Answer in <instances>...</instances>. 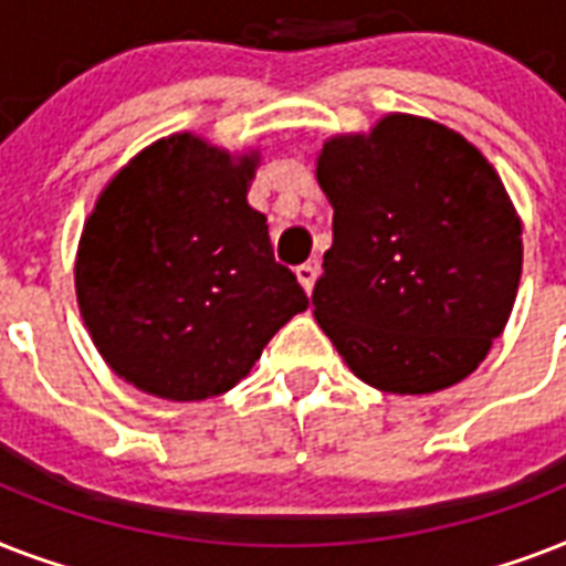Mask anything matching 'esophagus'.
Returning a JSON list of instances; mask_svg holds the SVG:
<instances>
[{
    "mask_svg": "<svg viewBox=\"0 0 566 566\" xmlns=\"http://www.w3.org/2000/svg\"><path fill=\"white\" fill-rule=\"evenodd\" d=\"M296 279H300L302 291L311 293V291H314V282H317V266H314V264L296 266Z\"/></svg>",
    "mask_w": 566,
    "mask_h": 566,
    "instance_id": "obj_1",
    "label": "esophagus"
}]
</instances>
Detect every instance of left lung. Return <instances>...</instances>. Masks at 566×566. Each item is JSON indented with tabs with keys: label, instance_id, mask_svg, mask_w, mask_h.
Wrapping results in <instances>:
<instances>
[{
	"label": "left lung",
	"instance_id": "1",
	"mask_svg": "<svg viewBox=\"0 0 566 566\" xmlns=\"http://www.w3.org/2000/svg\"><path fill=\"white\" fill-rule=\"evenodd\" d=\"M317 181L335 208L314 317L355 376L399 396L458 385L509 323L523 222L464 135L387 114L332 135Z\"/></svg>",
	"mask_w": 566,
	"mask_h": 566
}]
</instances>
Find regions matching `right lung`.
Returning a JSON list of instances; mask_svg holds the SVG:
<instances>
[{
	"instance_id": "obj_1",
	"label": "right lung",
	"mask_w": 566,
	"mask_h": 566,
	"mask_svg": "<svg viewBox=\"0 0 566 566\" xmlns=\"http://www.w3.org/2000/svg\"><path fill=\"white\" fill-rule=\"evenodd\" d=\"M261 153L161 137L102 188L75 252V300L111 370L170 402L247 378L308 296L247 202Z\"/></svg>"
}]
</instances>
